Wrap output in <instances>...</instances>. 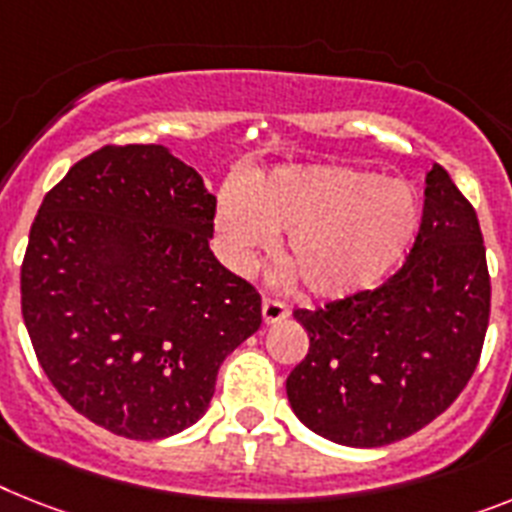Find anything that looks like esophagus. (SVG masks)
Instances as JSON below:
<instances>
[{"label": "esophagus", "mask_w": 512, "mask_h": 512, "mask_svg": "<svg viewBox=\"0 0 512 512\" xmlns=\"http://www.w3.org/2000/svg\"><path fill=\"white\" fill-rule=\"evenodd\" d=\"M261 314H264L266 324H277L290 316V306L285 301H280V298H269L266 295L264 303H261Z\"/></svg>", "instance_id": "1"}]
</instances>
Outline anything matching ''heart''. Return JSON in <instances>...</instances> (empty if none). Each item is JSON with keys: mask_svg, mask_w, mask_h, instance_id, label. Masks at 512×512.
<instances>
[{"mask_svg": "<svg viewBox=\"0 0 512 512\" xmlns=\"http://www.w3.org/2000/svg\"><path fill=\"white\" fill-rule=\"evenodd\" d=\"M421 204L405 183L348 167L282 170L251 193L230 190L217 209V230L235 269H251L287 232L285 259L322 298L374 285L411 251Z\"/></svg>", "mask_w": 512, "mask_h": 512, "instance_id": "obj_1", "label": "heart"}]
</instances>
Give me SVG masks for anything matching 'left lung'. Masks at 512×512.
I'll return each instance as SVG.
<instances>
[{
	"label": "left lung",
	"mask_w": 512,
	"mask_h": 512,
	"mask_svg": "<svg viewBox=\"0 0 512 512\" xmlns=\"http://www.w3.org/2000/svg\"><path fill=\"white\" fill-rule=\"evenodd\" d=\"M489 298L476 209L434 164L416 243L398 272L374 290L293 311L308 332L306 358L287 377L295 416L348 447L416 434L474 377Z\"/></svg>",
	"instance_id": "obj_1"
}]
</instances>
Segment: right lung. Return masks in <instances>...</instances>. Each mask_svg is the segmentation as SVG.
Listing matches in <instances>:
<instances>
[{
  "label": "right lung",
  "instance_id": "right-lung-1",
  "mask_svg": "<svg viewBox=\"0 0 512 512\" xmlns=\"http://www.w3.org/2000/svg\"><path fill=\"white\" fill-rule=\"evenodd\" d=\"M217 196L156 143L83 156L41 201L20 303L54 390L128 439L209 408L217 371L261 327V295L211 253Z\"/></svg>",
  "mask_w": 512,
  "mask_h": 512
}]
</instances>
